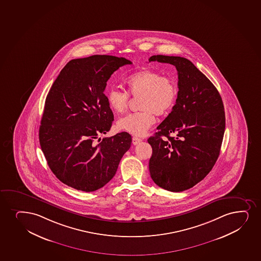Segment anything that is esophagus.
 Returning a JSON list of instances; mask_svg holds the SVG:
<instances>
[{
    "mask_svg": "<svg viewBox=\"0 0 261 261\" xmlns=\"http://www.w3.org/2000/svg\"><path fill=\"white\" fill-rule=\"evenodd\" d=\"M142 141L141 138H138V137H133V144L137 145L138 143H140L141 141Z\"/></svg>",
    "mask_w": 261,
    "mask_h": 261,
    "instance_id": "1",
    "label": "esophagus"
}]
</instances>
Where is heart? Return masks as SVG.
<instances>
[{"label": "heart", "instance_id": "heart-1", "mask_svg": "<svg viewBox=\"0 0 261 261\" xmlns=\"http://www.w3.org/2000/svg\"><path fill=\"white\" fill-rule=\"evenodd\" d=\"M127 92L111 89L107 93L108 103L114 114H122L128 107L130 98L140 97L141 112L127 114L118 123V128L135 136H142L155 122V117L168 114L177 98V86L171 77L156 71L143 69L130 75L125 80Z\"/></svg>", "mask_w": 261, "mask_h": 261}]
</instances>
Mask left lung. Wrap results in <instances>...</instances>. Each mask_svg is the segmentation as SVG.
Instances as JSON below:
<instances>
[{"instance_id": "1", "label": "left lung", "mask_w": 261, "mask_h": 261, "mask_svg": "<svg viewBox=\"0 0 261 261\" xmlns=\"http://www.w3.org/2000/svg\"><path fill=\"white\" fill-rule=\"evenodd\" d=\"M148 61L177 70L175 105L147 141L153 150L149 172L154 184L180 192L202 181L218 160L225 129L224 104L214 85L189 59L156 55Z\"/></svg>"}]
</instances>
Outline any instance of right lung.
I'll return each mask as SVG.
<instances>
[{"label": "right lung", "mask_w": 261, "mask_h": 261, "mask_svg": "<svg viewBox=\"0 0 261 261\" xmlns=\"http://www.w3.org/2000/svg\"><path fill=\"white\" fill-rule=\"evenodd\" d=\"M132 62L114 56L72 59L63 68L46 97L39 128L41 148L59 181L86 192L100 189L116 173L132 137L110 130L114 114L104 91L111 75ZM100 141V138L98 139Z\"/></svg>", "instance_id": "add662e5"}]
</instances>
